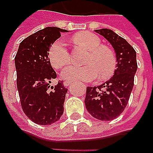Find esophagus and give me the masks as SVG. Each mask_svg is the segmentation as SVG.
<instances>
[{"label": "esophagus", "mask_w": 153, "mask_h": 153, "mask_svg": "<svg viewBox=\"0 0 153 153\" xmlns=\"http://www.w3.org/2000/svg\"><path fill=\"white\" fill-rule=\"evenodd\" d=\"M72 83V81H64V85L65 86V87H68V86H69Z\"/></svg>", "instance_id": "1"}]
</instances>
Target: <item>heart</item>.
<instances>
[{
    "label": "heart",
    "instance_id": "obj_1",
    "mask_svg": "<svg viewBox=\"0 0 153 153\" xmlns=\"http://www.w3.org/2000/svg\"><path fill=\"white\" fill-rule=\"evenodd\" d=\"M73 41L79 48L89 51L85 67L68 66L61 72V77L67 81H92L99 75L100 78L110 77L114 72L116 58L110 48L102 46L97 35L84 32L76 34ZM49 59L56 69L67 65L69 62V53L64 40L59 39L51 46L48 51Z\"/></svg>",
    "mask_w": 153,
    "mask_h": 153
}]
</instances>
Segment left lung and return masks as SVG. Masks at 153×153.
Wrapping results in <instances>:
<instances>
[{"mask_svg":"<svg viewBox=\"0 0 153 153\" xmlns=\"http://www.w3.org/2000/svg\"><path fill=\"white\" fill-rule=\"evenodd\" d=\"M113 47L116 69L113 76L98 86L86 88V110L94 118L102 121L116 119L124 111L134 86L137 71L136 52L129 43L110 29L95 30Z\"/></svg>","mask_w":153,"mask_h":153,"instance_id":"left-lung-1","label":"left lung"}]
</instances>
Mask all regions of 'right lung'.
I'll return each instance as SVG.
<instances>
[{"label": "right lung", "instance_id": "1", "mask_svg": "<svg viewBox=\"0 0 153 153\" xmlns=\"http://www.w3.org/2000/svg\"><path fill=\"white\" fill-rule=\"evenodd\" d=\"M67 30L51 26L22 40L14 58L17 88L22 110L34 123L50 125L60 119L68 89L63 81L51 86L56 72L48 58L51 46Z\"/></svg>", "mask_w": 153, "mask_h": 153}]
</instances>
